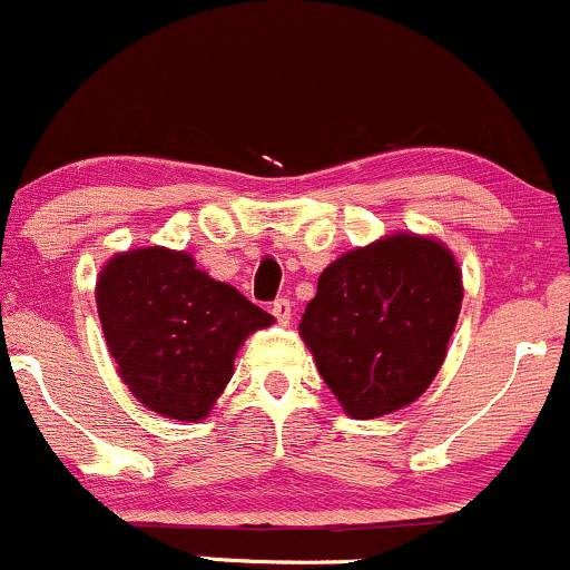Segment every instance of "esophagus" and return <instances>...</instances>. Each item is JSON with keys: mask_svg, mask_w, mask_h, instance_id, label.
<instances>
[{"mask_svg": "<svg viewBox=\"0 0 570 570\" xmlns=\"http://www.w3.org/2000/svg\"><path fill=\"white\" fill-rule=\"evenodd\" d=\"M271 311H273V316L278 318V324H284V327L292 322V303H289V299H284V297L275 299V303L271 305Z\"/></svg>", "mask_w": 570, "mask_h": 570, "instance_id": "esophagus-1", "label": "esophagus"}]
</instances>
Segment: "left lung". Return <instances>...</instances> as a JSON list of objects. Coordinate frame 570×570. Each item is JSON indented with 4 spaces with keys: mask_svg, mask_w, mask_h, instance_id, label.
<instances>
[{
    "mask_svg": "<svg viewBox=\"0 0 570 570\" xmlns=\"http://www.w3.org/2000/svg\"><path fill=\"white\" fill-rule=\"evenodd\" d=\"M462 305V273L435 237L386 235L318 275L299 335L354 419H376L433 384Z\"/></svg>",
    "mask_w": 570,
    "mask_h": 570,
    "instance_id": "8db88e82",
    "label": "left lung"
}]
</instances>
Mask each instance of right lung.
Masks as SVG:
<instances>
[{"label":"right lung","mask_w":570,"mask_h":570,"mask_svg":"<svg viewBox=\"0 0 570 570\" xmlns=\"http://www.w3.org/2000/svg\"><path fill=\"white\" fill-rule=\"evenodd\" d=\"M97 311L118 376L167 419L208 416L233 379L235 354L275 318L173 248L116 254L97 278Z\"/></svg>","instance_id":"1"}]
</instances>
